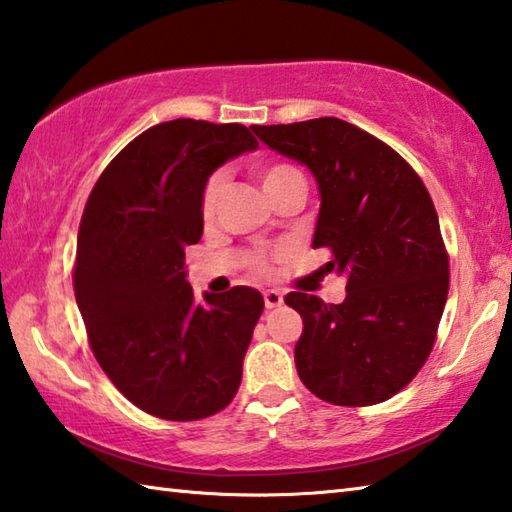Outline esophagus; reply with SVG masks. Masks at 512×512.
<instances>
[{
  "label": "esophagus",
  "instance_id": "esophagus-1",
  "mask_svg": "<svg viewBox=\"0 0 512 512\" xmlns=\"http://www.w3.org/2000/svg\"><path fill=\"white\" fill-rule=\"evenodd\" d=\"M284 297L280 291H275V288H268V291H264V304L266 309H277V306H282Z\"/></svg>",
  "mask_w": 512,
  "mask_h": 512
}]
</instances>
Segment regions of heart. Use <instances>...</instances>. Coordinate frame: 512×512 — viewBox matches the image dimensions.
Listing matches in <instances>:
<instances>
[{"mask_svg":"<svg viewBox=\"0 0 512 512\" xmlns=\"http://www.w3.org/2000/svg\"><path fill=\"white\" fill-rule=\"evenodd\" d=\"M259 181H262V188L268 194V197H273L280 190L288 188V185H304V176L302 172L297 170V167L288 165V163H271L259 170ZM224 174H212L206 188H203V197H201V212H203V219H212L217 212L219 206V197H221V190H224ZM277 257V255H273ZM268 255H259L253 259V266L257 273L268 275L271 273V259Z\"/></svg>","mask_w":512,"mask_h":512,"instance_id":"heart-1","label":"heart"}]
</instances>
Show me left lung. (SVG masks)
Returning a JSON list of instances; mask_svg holds the SVG:
<instances>
[{
	"label": "left lung",
	"mask_w": 512,
	"mask_h": 512,
	"mask_svg": "<svg viewBox=\"0 0 512 512\" xmlns=\"http://www.w3.org/2000/svg\"><path fill=\"white\" fill-rule=\"evenodd\" d=\"M273 152L309 167L320 192L313 248L333 253L347 297H284L302 315V383L322 401L362 407L410 383L434 347L448 297V255L423 181L392 147L340 118L253 125Z\"/></svg>",
	"instance_id": "1"
}]
</instances>
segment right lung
<instances>
[{
	"mask_svg": "<svg viewBox=\"0 0 512 512\" xmlns=\"http://www.w3.org/2000/svg\"><path fill=\"white\" fill-rule=\"evenodd\" d=\"M257 150L239 123L176 118L136 136L89 194L73 288L100 367L165 421L224 410L264 311L250 286L197 302L185 248L203 235L201 197L217 167Z\"/></svg>",
	"mask_w": 512,
	"mask_h": 512,
	"instance_id": "obj_1",
	"label": "right lung"
}]
</instances>
